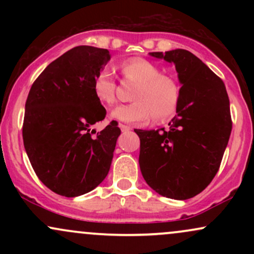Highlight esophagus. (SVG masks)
Masks as SVG:
<instances>
[{"label":"esophagus","mask_w":254,"mask_h":254,"mask_svg":"<svg viewBox=\"0 0 254 254\" xmlns=\"http://www.w3.org/2000/svg\"><path fill=\"white\" fill-rule=\"evenodd\" d=\"M119 127H121L122 132H127V131L131 129L130 127H127V125H124V124H119Z\"/></svg>","instance_id":"34e87169"}]
</instances>
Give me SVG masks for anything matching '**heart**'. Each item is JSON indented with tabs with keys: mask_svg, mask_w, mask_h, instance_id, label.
Instances as JSON below:
<instances>
[{
	"mask_svg": "<svg viewBox=\"0 0 254 254\" xmlns=\"http://www.w3.org/2000/svg\"><path fill=\"white\" fill-rule=\"evenodd\" d=\"M124 77L138 83L132 94L133 103L118 105L111 117L127 124H144L154 117L165 122L176 113L180 92L176 81L161 75L155 64L133 58L121 65ZM93 93L101 104L112 105L116 100V81L109 68L100 69L93 78Z\"/></svg>",
	"mask_w": 254,
	"mask_h": 254,
	"instance_id": "obj_1",
	"label": "heart"
}]
</instances>
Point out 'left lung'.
I'll return each mask as SVG.
<instances>
[{
  "mask_svg": "<svg viewBox=\"0 0 254 254\" xmlns=\"http://www.w3.org/2000/svg\"><path fill=\"white\" fill-rule=\"evenodd\" d=\"M176 65L180 98L170 130H139V168L161 196L189 199L216 176L228 144L232 118L223 81L190 51L149 52Z\"/></svg>",
  "mask_w": 254,
  "mask_h": 254,
  "instance_id": "1",
  "label": "left lung"
}]
</instances>
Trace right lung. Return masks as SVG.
I'll return each instance as SVG.
<instances>
[{"mask_svg":"<svg viewBox=\"0 0 254 254\" xmlns=\"http://www.w3.org/2000/svg\"><path fill=\"white\" fill-rule=\"evenodd\" d=\"M110 58L106 49L76 46L49 64L28 93L25 150L40 182L61 196L94 190L110 171L121 129L115 121L92 129L106 116L93 78Z\"/></svg>","mask_w":254,"mask_h":254,"instance_id":"1","label":"right lung"}]
</instances>
